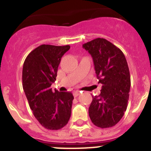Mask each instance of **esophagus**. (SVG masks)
<instances>
[{"label":"esophagus","instance_id":"1","mask_svg":"<svg viewBox=\"0 0 151 151\" xmlns=\"http://www.w3.org/2000/svg\"><path fill=\"white\" fill-rule=\"evenodd\" d=\"M79 94H80V91H74V93H73V96H74L75 97H78Z\"/></svg>","mask_w":151,"mask_h":151}]
</instances>
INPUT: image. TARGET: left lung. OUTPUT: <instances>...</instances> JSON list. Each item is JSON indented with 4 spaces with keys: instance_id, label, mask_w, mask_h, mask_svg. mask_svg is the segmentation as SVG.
I'll use <instances>...</instances> for the list:
<instances>
[{
    "instance_id": "8db88e82",
    "label": "left lung",
    "mask_w": 151,
    "mask_h": 151,
    "mask_svg": "<svg viewBox=\"0 0 151 151\" xmlns=\"http://www.w3.org/2000/svg\"><path fill=\"white\" fill-rule=\"evenodd\" d=\"M82 47L91 56L98 83L102 84L100 95L92 97L89 116L97 127H113L128 106L131 78L127 61L122 50L104 38H96Z\"/></svg>"
}]
</instances>
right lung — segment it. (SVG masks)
Wrapping results in <instances>:
<instances>
[{
    "mask_svg": "<svg viewBox=\"0 0 151 151\" xmlns=\"http://www.w3.org/2000/svg\"><path fill=\"white\" fill-rule=\"evenodd\" d=\"M70 46L42 45L31 52L22 68V87L31 110L43 127L58 130L68 123L74 99L71 92L50 88L61 58Z\"/></svg>",
    "mask_w": 151,
    "mask_h": 151,
    "instance_id": "1",
    "label": "right lung"
}]
</instances>
